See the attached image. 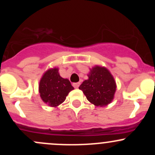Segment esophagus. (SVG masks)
Here are the masks:
<instances>
[{
  "label": "esophagus",
  "mask_w": 155,
  "mask_h": 155,
  "mask_svg": "<svg viewBox=\"0 0 155 155\" xmlns=\"http://www.w3.org/2000/svg\"><path fill=\"white\" fill-rule=\"evenodd\" d=\"M80 85V83L79 82H76V83H73V86L75 87V88H78Z\"/></svg>",
  "instance_id": "obj_1"
}]
</instances>
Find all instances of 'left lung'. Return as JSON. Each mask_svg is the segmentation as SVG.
Returning <instances> with one entry per match:
<instances>
[{
	"label": "left lung",
	"instance_id": "obj_1",
	"mask_svg": "<svg viewBox=\"0 0 155 155\" xmlns=\"http://www.w3.org/2000/svg\"><path fill=\"white\" fill-rule=\"evenodd\" d=\"M88 79L85 80L79 88L83 91L87 101L97 107L110 104L116 90L113 76L105 68L96 66L91 70Z\"/></svg>",
	"mask_w": 155,
	"mask_h": 155
}]
</instances>
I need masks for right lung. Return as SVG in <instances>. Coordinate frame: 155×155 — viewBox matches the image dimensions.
Masks as SVG:
<instances>
[{
    "mask_svg": "<svg viewBox=\"0 0 155 155\" xmlns=\"http://www.w3.org/2000/svg\"><path fill=\"white\" fill-rule=\"evenodd\" d=\"M74 87L68 79H63L58 69H50L44 73L40 82L39 92L43 102L50 107H57L64 102L69 92Z\"/></svg>",
    "mask_w": 155,
    "mask_h": 155,
    "instance_id": "right-lung-1",
    "label": "right lung"
}]
</instances>
